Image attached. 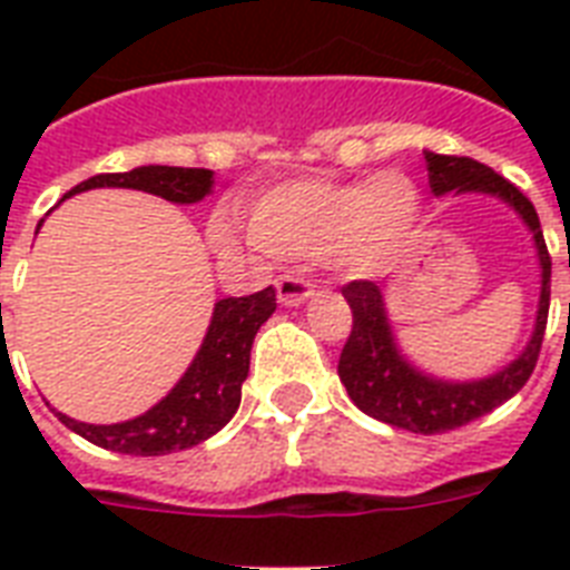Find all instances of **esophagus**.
<instances>
[{"mask_svg":"<svg viewBox=\"0 0 570 570\" xmlns=\"http://www.w3.org/2000/svg\"><path fill=\"white\" fill-rule=\"evenodd\" d=\"M313 295H316V289H313V284H307L304 277L298 275L277 277V302L286 304V307H298V304H304L307 298H313Z\"/></svg>","mask_w":570,"mask_h":570,"instance_id":"obj_1","label":"esophagus"}]
</instances>
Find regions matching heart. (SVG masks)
Masks as SVG:
<instances>
[{"mask_svg":"<svg viewBox=\"0 0 570 570\" xmlns=\"http://www.w3.org/2000/svg\"><path fill=\"white\" fill-rule=\"evenodd\" d=\"M420 218V189L399 171L373 180L298 177L272 186L250 204L254 245L275 257L313 259L331 254L346 272H370L396 257ZM230 224H215V242L233 245Z\"/></svg>","mask_w":570,"mask_h":570,"instance_id":"1","label":"heart"}]
</instances>
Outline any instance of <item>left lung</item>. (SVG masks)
<instances>
[{"label":"left lung","instance_id":"8db88e82","mask_svg":"<svg viewBox=\"0 0 570 570\" xmlns=\"http://www.w3.org/2000/svg\"><path fill=\"white\" fill-rule=\"evenodd\" d=\"M425 171L434 195L450 191H482L494 195L512 206L530 227L541 266V295L535 331L530 343L512 364L500 373L479 381H443L434 375L420 373L407 364L399 352L396 337L384 311V295L375 281H352L343 286V298L352 307V334H348L343 355H340V381L346 384L348 396L364 414L375 416L381 423L396 425L414 434H441L459 425L479 420L530 381L535 361H539L541 340L548 328L550 311V254L541 233L539 213L518 186L491 171L488 165L470 156H443L425 150Z\"/></svg>","mask_w":570,"mask_h":570}]
</instances>
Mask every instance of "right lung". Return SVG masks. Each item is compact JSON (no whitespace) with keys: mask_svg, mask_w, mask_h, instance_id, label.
<instances>
[{"mask_svg":"<svg viewBox=\"0 0 570 570\" xmlns=\"http://www.w3.org/2000/svg\"><path fill=\"white\" fill-rule=\"evenodd\" d=\"M138 189L159 195L171 204H197L213 191V171L206 168H171V165H141L127 174H97L91 180L79 183L76 191L102 189ZM275 289L266 286L245 298H222L215 304L213 322L197 348L195 361L174 384L163 402H156L147 414L127 420V423L94 425L76 423L67 414L56 416L70 429L82 434L85 441L97 443L102 450L127 452V455H168V452L189 450L213 438L218 429L230 423L242 399V381L248 379L250 346L259 325L275 313Z\"/></svg>","mask_w":570,"mask_h":570,"instance_id":"obj_1","label":"right lung"}]
</instances>
